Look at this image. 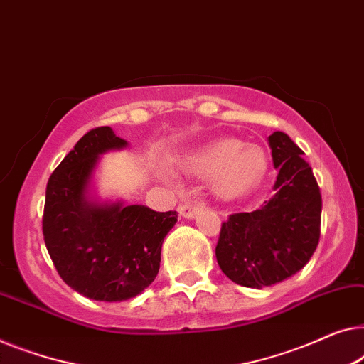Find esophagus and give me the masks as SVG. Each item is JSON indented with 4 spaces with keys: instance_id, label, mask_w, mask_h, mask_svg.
Here are the masks:
<instances>
[{
    "instance_id": "esophagus-1",
    "label": "esophagus",
    "mask_w": 364,
    "mask_h": 364,
    "mask_svg": "<svg viewBox=\"0 0 364 364\" xmlns=\"http://www.w3.org/2000/svg\"><path fill=\"white\" fill-rule=\"evenodd\" d=\"M205 208L203 203H198V202H187V203H182L181 207H178V213H181V217L191 220L195 218L198 215V212H202Z\"/></svg>"
}]
</instances>
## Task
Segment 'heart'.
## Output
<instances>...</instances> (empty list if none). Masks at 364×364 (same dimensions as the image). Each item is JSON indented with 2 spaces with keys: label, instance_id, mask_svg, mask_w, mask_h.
Wrapping results in <instances>:
<instances>
[{
  "label": "heart",
  "instance_id": "heart-1",
  "mask_svg": "<svg viewBox=\"0 0 364 364\" xmlns=\"http://www.w3.org/2000/svg\"><path fill=\"white\" fill-rule=\"evenodd\" d=\"M187 169L200 177H213L221 197H240L259 186L267 172L264 151L240 139H220L188 157Z\"/></svg>",
  "mask_w": 364,
  "mask_h": 364
}]
</instances>
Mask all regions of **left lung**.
<instances>
[{"label": "left lung", "mask_w": 364, "mask_h": 364, "mask_svg": "<svg viewBox=\"0 0 364 364\" xmlns=\"http://www.w3.org/2000/svg\"><path fill=\"white\" fill-rule=\"evenodd\" d=\"M267 141L277 169L272 197L255 212L230 215L215 250L225 276L251 289L294 276L320 240L322 197L312 167L286 133L276 131Z\"/></svg>", "instance_id": "8db88e82"}]
</instances>
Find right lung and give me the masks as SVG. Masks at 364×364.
I'll list each match as a JSON object with an SVG mask.
<instances>
[{"label": "right lung", "instance_id": "right-lung-1", "mask_svg": "<svg viewBox=\"0 0 364 364\" xmlns=\"http://www.w3.org/2000/svg\"><path fill=\"white\" fill-rule=\"evenodd\" d=\"M128 141L109 126L83 136L52 173L46 188L42 231L59 276L83 297L121 302L151 286L177 212L95 197L100 159Z\"/></svg>", "mask_w": 364, "mask_h": 364}]
</instances>
